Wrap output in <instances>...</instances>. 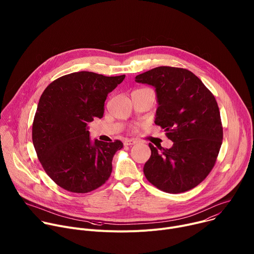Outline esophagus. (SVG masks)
Returning a JSON list of instances; mask_svg holds the SVG:
<instances>
[{
  "mask_svg": "<svg viewBox=\"0 0 254 254\" xmlns=\"http://www.w3.org/2000/svg\"><path fill=\"white\" fill-rule=\"evenodd\" d=\"M134 143H136V140H134V139H125V141H124V144L125 146H131V144H134Z\"/></svg>",
  "mask_w": 254,
  "mask_h": 254,
  "instance_id": "1",
  "label": "esophagus"
}]
</instances>
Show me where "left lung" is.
Wrapping results in <instances>:
<instances>
[{
    "instance_id": "1",
    "label": "left lung",
    "mask_w": 254,
    "mask_h": 254,
    "mask_svg": "<svg viewBox=\"0 0 254 254\" xmlns=\"http://www.w3.org/2000/svg\"><path fill=\"white\" fill-rule=\"evenodd\" d=\"M155 87V124L174 143L155 148L143 174L158 189L172 194L195 188L213 169L222 144L223 128L214 95L191 71L160 66L135 76Z\"/></svg>"
}]
</instances>
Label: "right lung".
Returning a JSON list of instances; mask_svg holds the SVG:
<instances>
[{
    "label": "right lung",
    "instance_id": "1",
    "mask_svg": "<svg viewBox=\"0 0 254 254\" xmlns=\"http://www.w3.org/2000/svg\"><path fill=\"white\" fill-rule=\"evenodd\" d=\"M125 77L74 72L54 80L42 93L32 139L43 169L61 188L87 193L110 178L113 158L124 144L92 141L87 124L103 117L107 94Z\"/></svg>",
    "mask_w": 254,
    "mask_h": 254
}]
</instances>
